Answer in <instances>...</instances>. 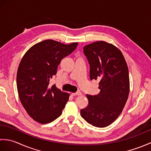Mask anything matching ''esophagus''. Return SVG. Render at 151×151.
<instances>
[{
	"label": "esophagus",
	"instance_id": "1",
	"mask_svg": "<svg viewBox=\"0 0 151 151\" xmlns=\"http://www.w3.org/2000/svg\"><path fill=\"white\" fill-rule=\"evenodd\" d=\"M82 93L81 92H76V93H71L72 96H78V95H81Z\"/></svg>",
	"mask_w": 151,
	"mask_h": 151
}]
</instances>
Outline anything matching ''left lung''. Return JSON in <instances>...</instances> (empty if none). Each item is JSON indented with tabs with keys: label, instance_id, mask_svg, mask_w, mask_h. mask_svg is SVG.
<instances>
[{
	"label": "left lung",
	"instance_id": "left-lung-1",
	"mask_svg": "<svg viewBox=\"0 0 151 151\" xmlns=\"http://www.w3.org/2000/svg\"><path fill=\"white\" fill-rule=\"evenodd\" d=\"M90 66L89 77L99 80L100 92L87 95L88 105L81 110V116L96 127H106L119 116L130 91L129 69L121 51L104 41L84 47Z\"/></svg>",
	"mask_w": 151,
	"mask_h": 151
}]
</instances>
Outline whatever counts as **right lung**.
I'll use <instances>...</instances> for the list:
<instances>
[{
  "label": "right lung",
  "mask_w": 151,
  "mask_h": 151,
  "mask_svg": "<svg viewBox=\"0 0 151 151\" xmlns=\"http://www.w3.org/2000/svg\"><path fill=\"white\" fill-rule=\"evenodd\" d=\"M77 45L47 40L35 44L22 58L17 73L18 95L27 114L37 123H49L62 114L69 94L56 85L50 86L49 81L61 60Z\"/></svg>",
  "instance_id": "add662e5"
}]
</instances>
